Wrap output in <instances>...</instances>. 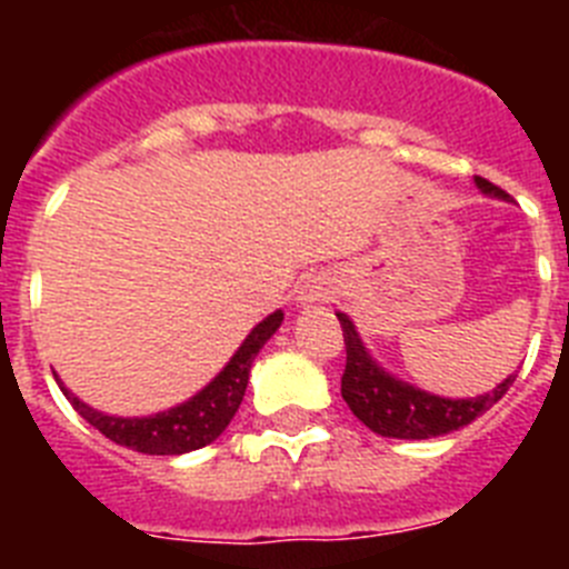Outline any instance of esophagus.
Listing matches in <instances>:
<instances>
[{"label":"esophagus","mask_w":569,"mask_h":569,"mask_svg":"<svg viewBox=\"0 0 569 569\" xmlns=\"http://www.w3.org/2000/svg\"><path fill=\"white\" fill-rule=\"evenodd\" d=\"M330 296H333V288L325 279H313L301 288V301H328Z\"/></svg>","instance_id":"1"}]
</instances>
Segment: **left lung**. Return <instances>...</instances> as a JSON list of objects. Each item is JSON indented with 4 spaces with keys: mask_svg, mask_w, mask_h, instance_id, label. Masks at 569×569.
Masks as SVG:
<instances>
[{
    "mask_svg": "<svg viewBox=\"0 0 569 569\" xmlns=\"http://www.w3.org/2000/svg\"><path fill=\"white\" fill-rule=\"evenodd\" d=\"M476 184L485 193L507 199V190L487 182L481 176H476ZM339 321L347 350L345 373H341V399L347 401V407L353 410L361 425L370 427L379 436H390V439H433V436L453 433V430L487 413L507 393V387L516 381V376H510L492 393L479 396V399L430 396L379 370L376 361L367 356L353 321L347 319L345 313H339Z\"/></svg>",
    "mask_w": 569,
    "mask_h": 569,
    "instance_id": "obj_1",
    "label": "left lung"
}]
</instances>
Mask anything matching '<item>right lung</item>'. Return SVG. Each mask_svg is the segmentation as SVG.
<instances>
[{
  "label": "right lung",
  "mask_w": 569,
  "mask_h": 569,
  "mask_svg": "<svg viewBox=\"0 0 569 569\" xmlns=\"http://www.w3.org/2000/svg\"><path fill=\"white\" fill-rule=\"evenodd\" d=\"M281 319H284V313L276 310L261 325H256L253 333L236 350V356L230 359V365L224 367L222 373L216 376L202 393L193 396L184 405L173 407L168 413H156L148 416V419H116V416L90 410L88 405H82L77 396L70 393L68 387H62V393L68 396L73 410L84 421H90L99 433L108 436L116 445L130 447L136 453L148 456L190 453V450H199V447L219 439L224 427L230 425V419L239 410L241 399H244V390H248L250 365H253L256 353L264 347V341L276 333Z\"/></svg>",
  "instance_id": "add662e5"
}]
</instances>
